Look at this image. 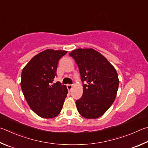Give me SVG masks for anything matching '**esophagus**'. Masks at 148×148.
Returning <instances> with one entry per match:
<instances>
[{
	"instance_id": "esophagus-1",
	"label": "esophagus",
	"mask_w": 148,
	"mask_h": 148,
	"mask_svg": "<svg viewBox=\"0 0 148 148\" xmlns=\"http://www.w3.org/2000/svg\"><path fill=\"white\" fill-rule=\"evenodd\" d=\"M72 87H73V86H72V85H70V84H68V85H66V87H67V88H68V90H69V92H70V91H71V90H72Z\"/></svg>"
}]
</instances>
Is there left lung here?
I'll use <instances>...</instances> for the list:
<instances>
[{
  "label": "left lung",
  "instance_id": "left-lung-1",
  "mask_svg": "<svg viewBox=\"0 0 148 148\" xmlns=\"http://www.w3.org/2000/svg\"><path fill=\"white\" fill-rule=\"evenodd\" d=\"M79 67L83 95L76 101L77 109L83 117L95 119L102 116L116 98L119 79L109 61L92 48H77L69 53Z\"/></svg>",
  "mask_w": 148,
  "mask_h": 148
}]
</instances>
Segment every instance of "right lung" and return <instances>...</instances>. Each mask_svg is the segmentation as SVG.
I'll return each instance as SVG.
<instances>
[{"label":"right lung","mask_w":148,"mask_h":148,"mask_svg":"<svg viewBox=\"0 0 148 148\" xmlns=\"http://www.w3.org/2000/svg\"><path fill=\"white\" fill-rule=\"evenodd\" d=\"M65 50L47 49L35 56L23 69L21 86L28 106L44 119L57 116L62 109L68 93L65 85L57 82L56 71Z\"/></svg>","instance_id":"1"}]
</instances>
